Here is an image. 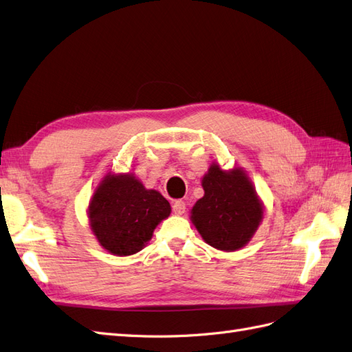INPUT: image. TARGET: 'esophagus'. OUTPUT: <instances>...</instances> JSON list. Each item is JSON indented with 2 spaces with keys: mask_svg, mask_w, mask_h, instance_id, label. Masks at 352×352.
Here are the masks:
<instances>
[{
  "mask_svg": "<svg viewBox=\"0 0 352 352\" xmlns=\"http://www.w3.org/2000/svg\"><path fill=\"white\" fill-rule=\"evenodd\" d=\"M173 210L175 215H183L186 212V204L183 200H177V202L173 204Z\"/></svg>",
  "mask_w": 352,
  "mask_h": 352,
  "instance_id": "obj_1",
  "label": "esophagus"
}]
</instances>
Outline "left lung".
<instances>
[{
  "label": "left lung",
  "mask_w": 352,
  "mask_h": 352,
  "mask_svg": "<svg viewBox=\"0 0 352 352\" xmlns=\"http://www.w3.org/2000/svg\"><path fill=\"white\" fill-rule=\"evenodd\" d=\"M205 195L192 209V223L208 245L233 252L243 248L264 218L255 187L242 168L212 164L204 175Z\"/></svg>",
  "instance_id": "1"
}]
</instances>
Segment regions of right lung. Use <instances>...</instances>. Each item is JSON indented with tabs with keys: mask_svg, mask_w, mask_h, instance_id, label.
<instances>
[{
	"mask_svg": "<svg viewBox=\"0 0 352 352\" xmlns=\"http://www.w3.org/2000/svg\"><path fill=\"white\" fill-rule=\"evenodd\" d=\"M169 214L168 200L147 190L134 174L109 173L88 205L89 227L98 243L116 256L140 252Z\"/></svg>",
	"mask_w": 352,
	"mask_h": 352,
	"instance_id": "obj_1",
	"label": "right lung"
}]
</instances>
